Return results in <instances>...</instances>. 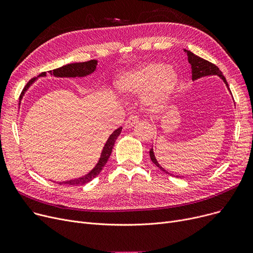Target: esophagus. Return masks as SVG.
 <instances>
[{
  "instance_id": "esophagus-1",
  "label": "esophagus",
  "mask_w": 253,
  "mask_h": 253,
  "mask_svg": "<svg viewBox=\"0 0 253 253\" xmlns=\"http://www.w3.org/2000/svg\"><path fill=\"white\" fill-rule=\"evenodd\" d=\"M139 122V119L137 116H132L130 118H128L126 120V122L124 124V128L128 129V128H131L132 126H134L135 124H137Z\"/></svg>"
}]
</instances>
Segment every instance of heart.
Returning a JSON list of instances; mask_svg holds the SVG:
<instances>
[{
    "label": "heart",
    "mask_w": 253,
    "mask_h": 253,
    "mask_svg": "<svg viewBox=\"0 0 253 253\" xmlns=\"http://www.w3.org/2000/svg\"><path fill=\"white\" fill-rule=\"evenodd\" d=\"M178 84V74L165 63H143L116 79L117 90L125 96H142L143 105L150 111L162 109Z\"/></svg>",
    "instance_id": "obj_1"
}]
</instances>
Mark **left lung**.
<instances>
[{
	"instance_id": "8db88e82",
	"label": "left lung",
	"mask_w": 253,
	"mask_h": 253,
	"mask_svg": "<svg viewBox=\"0 0 253 253\" xmlns=\"http://www.w3.org/2000/svg\"><path fill=\"white\" fill-rule=\"evenodd\" d=\"M183 52L187 54L188 56V60H189V63L192 65V80L193 81H197L198 79H201V78H204V77H208V76H217L219 77L223 83L225 84V86H227L228 90L230 91V93L232 94V92L229 88V85H228V82L227 80H225V78L223 77L222 73L219 71V69L217 68V66L213 63H211L201 57H199L197 55H195L194 53H192L191 51L189 50H185L183 49ZM233 97V96H232ZM234 99V98H233ZM150 157H151V160L153 161V163L160 168L162 171H164L165 173L167 174H170L169 172L167 170H165L160 164H159L158 160L156 159V156H155V153H154V149L152 148L151 151H150ZM172 175V174H170ZM176 177H179V176H176ZM183 177V176H182Z\"/></svg>"
}]
</instances>
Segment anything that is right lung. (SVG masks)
Here are the masks:
<instances>
[{
	"mask_svg": "<svg viewBox=\"0 0 253 253\" xmlns=\"http://www.w3.org/2000/svg\"><path fill=\"white\" fill-rule=\"evenodd\" d=\"M98 61L95 59H92L86 62H74V63H69V64H65L60 66L58 69L53 70L52 72L50 71L51 75H53L54 77L57 78H84L87 77L88 75L94 73L96 70V66H97ZM47 77V73H42L40 74L37 78L32 79L31 81L26 84V86L24 87V89L22 90L20 97H19V105L21 103V100L25 94V92L29 90V88L36 82V80H38L39 78H45ZM121 131H122V127H120L118 129H116L113 133L109 136L108 140H106L105 144L103 145V149L101 151L100 157H99V160L96 163V165L93 167L87 174L81 176V177H78L75 179H71V180H65V181H59V184H69V185H83L89 181H91L93 178H95L102 170V168L104 167V165L108 162L109 158L112 154L113 148H114V144L116 139L118 138V136L121 134Z\"/></svg>",
	"mask_w": 253,
	"mask_h": 253,
	"instance_id": "1",
	"label": "right lung"
}]
</instances>
